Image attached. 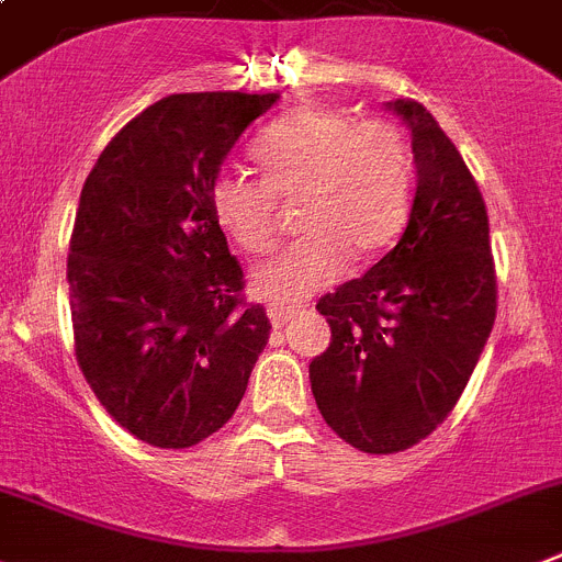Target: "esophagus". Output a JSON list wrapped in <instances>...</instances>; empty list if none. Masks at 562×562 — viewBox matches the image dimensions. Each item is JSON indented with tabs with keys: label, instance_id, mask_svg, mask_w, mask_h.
<instances>
[{
	"label": "esophagus",
	"instance_id": "1",
	"mask_svg": "<svg viewBox=\"0 0 562 562\" xmlns=\"http://www.w3.org/2000/svg\"><path fill=\"white\" fill-rule=\"evenodd\" d=\"M267 315H270L272 326L281 328V326H286V323H290V321H295L297 308L281 306V303H270V306H267Z\"/></svg>",
	"mask_w": 562,
	"mask_h": 562
}]
</instances>
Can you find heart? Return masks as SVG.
<instances>
[{
	"instance_id": "obj_1",
	"label": "heart",
	"mask_w": 562,
	"mask_h": 562,
	"mask_svg": "<svg viewBox=\"0 0 562 562\" xmlns=\"http://www.w3.org/2000/svg\"><path fill=\"white\" fill-rule=\"evenodd\" d=\"M261 175L220 169L209 200L220 228L247 254L270 250L278 200L297 198L306 234L254 272L256 290L286 306L326 290L348 267L398 236L412 192V158L398 127L303 108L272 122L250 147Z\"/></svg>"
}]
</instances>
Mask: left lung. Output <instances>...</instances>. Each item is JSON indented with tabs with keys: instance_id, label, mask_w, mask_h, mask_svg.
I'll use <instances>...</instances> for the list:
<instances>
[{
	"instance_id": "left-lung-1",
	"label": "left lung",
	"mask_w": 562,
	"mask_h": 562,
	"mask_svg": "<svg viewBox=\"0 0 562 562\" xmlns=\"http://www.w3.org/2000/svg\"><path fill=\"white\" fill-rule=\"evenodd\" d=\"M406 122L415 198L398 245L321 297L331 345L308 364L326 424L364 454L429 437L460 401L496 321L485 200L429 111L387 102Z\"/></svg>"
}]
</instances>
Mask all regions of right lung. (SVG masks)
Returning <instances> with one entry per match:
<instances>
[{"label":"right lung","instance_id":"obj_1","mask_svg":"<svg viewBox=\"0 0 562 562\" xmlns=\"http://www.w3.org/2000/svg\"><path fill=\"white\" fill-rule=\"evenodd\" d=\"M278 94L158 100L97 158L69 241L75 357L122 429L189 449L223 429L270 339L265 306L211 211L209 189Z\"/></svg>","mask_w":562,"mask_h":562}]
</instances>
